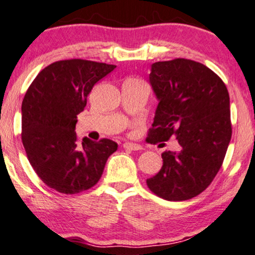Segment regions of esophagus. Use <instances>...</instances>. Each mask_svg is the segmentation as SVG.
<instances>
[{"mask_svg":"<svg viewBox=\"0 0 255 255\" xmlns=\"http://www.w3.org/2000/svg\"><path fill=\"white\" fill-rule=\"evenodd\" d=\"M123 149L126 150H129V151H138V150H141V146L138 144H134V142H125L123 144Z\"/></svg>","mask_w":255,"mask_h":255,"instance_id":"obj_1","label":"esophagus"}]
</instances>
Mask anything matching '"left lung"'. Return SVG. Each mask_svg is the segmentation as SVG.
<instances>
[{
	"mask_svg": "<svg viewBox=\"0 0 255 255\" xmlns=\"http://www.w3.org/2000/svg\"><path fill=\"white\" fill-rule=\"evenodd\" d=\"M150 85L158 105L147 139L175 136L180 149L162 153L163 166L147 187L167 201L190 200L209 186L225 157L232 134L228 88L206 65L183 58L153 63Z\"/></svg>",
	"mask_w": 255,
	"mask_h": 255,
	"instance_id": "obj_1",
	"label": "left lung"
}]
</instances>
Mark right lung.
<instances>
[{
  "mask_svg": "<svg viewBox=\"0 0 255 255\" xmlns=\"http://www.w3.org/2000/svg\"><path fill=\"white\" fill-rule=\"evenodd\" d=\"M116 68L92 60H60L44 68L30 85L21 104V140L36 174L58 192L74 195L99 181L109 156L117 150L110 139L78 144L77 115L98 81Z\"/></svg>",
  "mask_w": 255,
  "mask_h": 255,
  "instance_id": "right-lung-1",
  "label": "right lung"
}]
</instances>
